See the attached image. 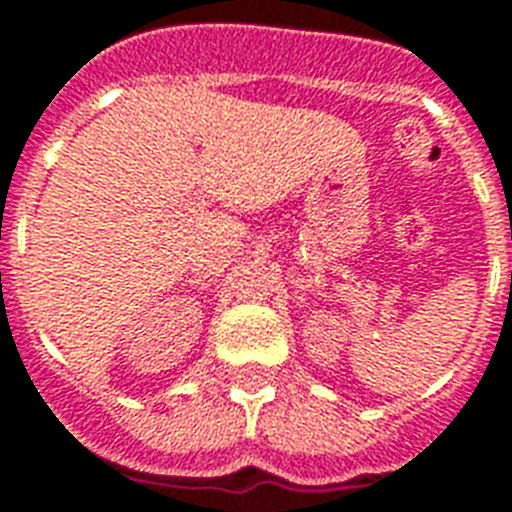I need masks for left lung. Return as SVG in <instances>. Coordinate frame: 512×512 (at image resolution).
<instances>
[{"label": "left lung", "instance_id": "8db88e82", "mask_svg": "<svg viewBox=\"0 0 512 512\" xmlns=\"http://www.w3.org/2000/svg\"><path fill=\"white\" fill-rule=\"evenodd\" d=\"M510 284H512V271H510Z\"/></svg>", "mask_w": 512, "mask_h": 512}]
</instances>
